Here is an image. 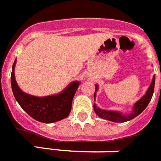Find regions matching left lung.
<instances>
[{"instance_id":"8db88e82","label":"left lung","mask_w":161,"mask_h":161,"mask_svg":"<svg viewBox=\"0 0 161 161\" xmlns=\"http://www.w3.org/2000/svg\"><path fill=\"white\" fill-rule=\"evenodd\" d=\"M155 75H153L152 81L150 83V86L147 89L146 94L141 97L140 100L136 101L133 105L132 110L130 113H123L117 110H103L99 108L96 105V103H94V110L99 117H101L104 119H107L110 121L116 122V123H122V122L129 121L130 119L136 118L137 115H139L142 111H143L147 105H149L150 100L152 98L153 93H154V89H155ZM99 86L98 85H96V91L94 94V101H96V92L98 91Z\"/></svg>"}]
</instances>
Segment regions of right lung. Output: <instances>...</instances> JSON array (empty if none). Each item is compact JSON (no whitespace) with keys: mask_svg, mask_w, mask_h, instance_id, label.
<instances>
[{"mask_svg":"<svg viewBox=\"0 0 161 161\" xmlns=\"http://www.w3.org/2000/svg\"><path fill=\"white\" fill-rule=\"evenodd\" d=\"M15 63L16 59L12 65L11 83L14 96L20 107L33 119L43 123H54L66 118L70 112L73 97L80 82H70L58 94L47 96H32L25 93L18 86L15 76Z\"/></svg>","mask_w":161,"mask_h":161,"instance_id":"obj_1","label":"right lung"}]
</instances>
